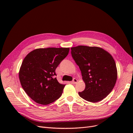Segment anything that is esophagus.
Wrapping results in <instances>:
<instances>
[{"instance_id":"obj_1","label":"esophagus","mask_w":133,"mask_h":133,"mask_svg":"<svg viewBox=\"0 0 133 133\" xmlns=\"http://www.w3.org/2000/svg\"><path fill=\"white\" fill-rule=\"evenodd\" d=\"M78 80L77 79H74L73 80V81H72V82H71V83H73V84H75V83H76L78 82Z\"/></svg>"}]
</instances>
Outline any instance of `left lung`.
I'll return each instance as SVG.
<instances>
[{
  "instance_id": "obj_1",
  "label": "left lung",
  "mask_w": 133,
  "mask_h": 133,
  "mask_svg": "<svg viewBox=\"0 0 133 133\" xmlns=\"http://www.w3.org/2000/svg\"><path fill=\"white\" fill-rule=\"evenodd\" d=\"M72 57L85 83L79 96L91 102L104 99L113 90L117 77L115 62L111 55L99 47L78 46L72 47Z\"/></svg>"
}]
</instances>
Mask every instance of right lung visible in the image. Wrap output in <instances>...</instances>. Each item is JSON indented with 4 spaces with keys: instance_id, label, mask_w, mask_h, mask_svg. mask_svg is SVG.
Wrapping results in <instances>:
<instances>
[{
    "instance_id": "obj_1",
    "label": "right lung",
    "mask_w": 133,
    "mask_h": 133,
    "mask_svg": "<svg viewBox=\"0 0 133 133\" xmlns=\"http://www.w3.org/2000/svg\"><path fill=\"white\" fill-rule=\"evenodd\" d=\"M69 51V48L63 47L37 48L26 56L19 78L25 92L33 101L46 105L61 96L65 85L54 78L55 69Z\"/></svg>"
}]
</instances>
